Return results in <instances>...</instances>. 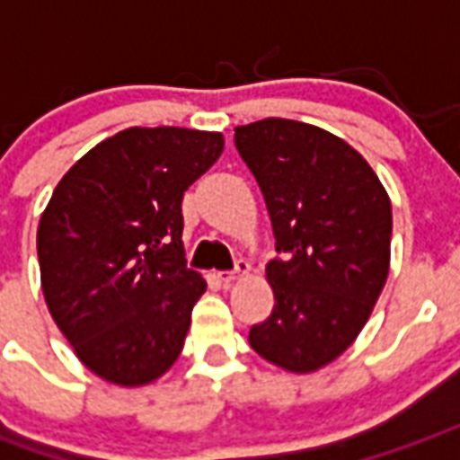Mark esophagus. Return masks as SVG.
I'll use <instances>...</instances> for the list:
<instances>
[{
    "mask_svg": "<svg viewBox=\"0 0 460 460\" xmlns=\"http://www.w3.org/2000/svg\"><path fill=\"white\" fill-rule=\"evenodd\" d=\"M248 270H251V265H248L243 258H239V261H236V265H234V270L219 273V280L224 282V285H229V282H234L236 278H241V275H246Z\"/></svg>",
    "mask_w": 460,
    "mask_h": 460,
    "instance_id": "obj_1",
    "label": "esophagus"
}]
</instances>
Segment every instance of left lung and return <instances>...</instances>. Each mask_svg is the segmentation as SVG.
Listing matches in <instances>:
<instances>
[{
    "instance_id": "1",
    "label": "left lung",
    "mask_w": 460,
    "mask_h": 460,
    "mask_svg": "<svg viewBox=\"0 0 460 460\" xmlns=\"http://www.w3.org/2000/svg\"><path fill=\"white\" fill-rule=\"evenodd\" d=\"M234 144L263 192L275 234L265 273L273 314L251 326V349L292 373L341 356L385 285L393 207L363 155L324 128L263 119Z\"/></svg>"
}]
</instances>
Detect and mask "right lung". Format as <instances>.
<instances>
[{
  "label": "right lung",
  "mask_w": 460,
  "mask_h": 460,
  "mask_svg": "<svg viewBox=\"0 0 460 460\" xmlns=\"http://www.w3.org/2000/svg\"><path fill=\"white\" fill-rule=\"evenodd\" d=\"M224 138L195 128H126L53 190L39 224L43 295L77 358L117 385H146L182 351L207 285L187 268L182 195Z\"/></svg>",
  "instance_id": "right-lung-1"
}]
</instances>
